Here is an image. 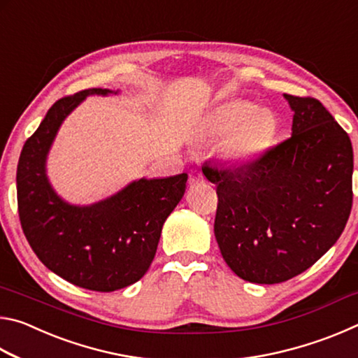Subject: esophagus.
Wrapping results in <instances>:
<instances>
[{
    "label": "esophagus",
    "mask_w": 358,
    "mask_h": 358,
    "mask_svg": "<svg viewBox=\"0 0 358 358\" xmlns=\"http://www.w3.org/2000/svg\"><path fill=\"white\" fill-rule=\"evenodd\" d=\"M203 181H205V177H203V173L201 171L194 169V171L189 172V180H187V183H189L191 186L199 185V183H203Z\"/></svg>",
    "instance_id": "1"
}]
</instances>
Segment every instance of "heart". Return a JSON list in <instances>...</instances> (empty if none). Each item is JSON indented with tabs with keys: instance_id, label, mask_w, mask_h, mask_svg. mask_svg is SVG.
Instances as JSON below:
<instances>
[{
	"instance_id": "1",
	"label": "heart",
	"mask_w": 358,
	"mask_h": 358,
	"mask_svg": "<svg viewBox=\"0 0 358 358\" xmlns=\"http://www.w3.org/2000/svg\"><path fill=\"white\" fill-rule=\"evenodd\" d=\"M278 123L273 115L245 101H229L215 107L203 121V134L224 138L221 153L232 164H250L275 141Z\"/></svg>"
}]
</instances>
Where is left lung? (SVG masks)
<instances>
[{
    "instance_id": "8db88e82",
    "label": "left lung",
    "mask_w": 358,
    "mask_h": 358,
    "mask_svg": "<svg viewBox=\"0 0 358 358\" xmlns=\"http://www.w3.org/2000/svg\"><path fill=\"white\" fill-rule=\"evenodd\" d=\"M292 136L251 164L202 172L216 185L215 237L241 280L276 284L303 273L336 243L352 208L348 132L313 98L284 94Z\"/></svg>"
}]
</instances>
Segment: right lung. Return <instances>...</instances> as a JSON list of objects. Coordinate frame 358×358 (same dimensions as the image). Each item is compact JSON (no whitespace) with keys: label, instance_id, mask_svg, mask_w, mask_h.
<instances>
[{"label":"right lung","instance_id":"add662e5","mask_svg":"<svg viewBox=\"0 0 358 358\" xmlns=\"http://www.w3.org/2000/svg\"><path fill=\"white\" fill-rule=\"evenodd\" d=\"M93 94L118 92L92 88L57 101L23 145L17 202L28 243L48 270L78 287L113 292L147 273L162 226L183 197L187 173L138 178L90 205L64 201L47 177V157L63 121Z\"/></svg>","mask_w":358,"mask_h":358}]
</instances>
